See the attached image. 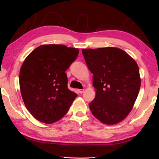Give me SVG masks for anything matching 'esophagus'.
<instances>
[{
    "mask_svg": "<svg viewBox=\"0 0 159 159\" xmlns=\"http://www.w3.org/2000/svg\"><path fill=\"white\" fill-rule=\"evenodd\" d=\"M79 93H80V94H82V93H84V90H83V89H82V90H79Z\"/></svg>",
    "mask_w": 159,
    "mask_h": 159,
    "instance_id": "obj_1",
    "label": "esophagus"
}]
</instances>
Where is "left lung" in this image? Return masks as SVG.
Segmentation results:
<instances>
[{
	"label": "left lung",
	"instance_id": "left-lung-1",
	"mask_svg": "<svg viewBox=\"0 0 159 159\" xmlns=\"http://www.w3.org/2000/svg\"><path fill=\"white\" fill-rule=\"evenodd\" d=\"M82 53L96 91L90 111L102 123L117 124L128 116L138 98L141 85L138 64L118 48L83 49Z\"/></svg>",
	"mask_w": 159,
	"mask_h": 159
}]
</instances>
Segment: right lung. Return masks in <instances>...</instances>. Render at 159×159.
<instances>
[{
	"instance_id": "1",
	"label": "right lung",
	"mask_w": 159,
	"mask_h": 159,
	"mask_svg": "<svg viewBox=\"0 0 159 159\" xmlns=\"http://www.w3.org/2000/svg\"><path fill=\"white\" fill-rule=\"evenodd\" d=\"M79 52L78 48L64 45H42L24 61L20 71L21 94L36 120L51 124L68 111L77 95L67 88L65 71Z\"/></svg>"
}]
</instances>
